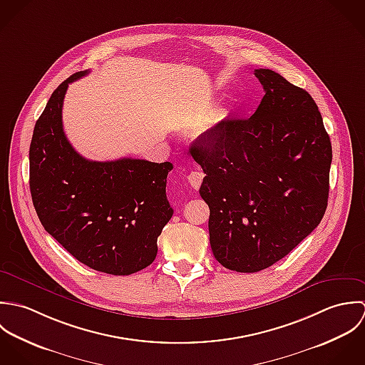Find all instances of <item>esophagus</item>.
<instances>
[{
    "mask_svg": "<svg viewBox=\"0 0 365 365\" xmlns=\"http://www.w3.org/2000/svg\"><path fill=\"white\" fill-rule=\"evenodd\" d=\"M203 176H205V175H203L202 172L195 170V172H192V173L187 176V180H189V183H190L195 189H199V187H200V185H202Z\"/></svg>",
    "mask_w": 365,
    "mask_h": 365,
    "instance_id": "esophagus-1",
    "label": "esophagus"
}]
</instances>
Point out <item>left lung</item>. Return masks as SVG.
Returning a JSON list of instances; mask_svg holds the SVG:
<instances>
[{
	"mask_svg": "<svg viewBox=\"0 0 365 365\" xmlns=\"http://www.w3.org/2000/svg\"><path fill=\"white\" fill-rule=\"evenodd\" d=\"M247 120H224L190 153L206 173L215 258L237 272L262 271L304 240L329 199L331 143L312 96L269 69Z\"/></svg>",
	"mask_w": 365,
	"mask_h": 365,
	"instance_id": "8db88e82",
	"label": "left lung"
}]
</instances>
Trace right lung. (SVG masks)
Listing matches in <instances>:
<instances>
[{
	"instance_id": "1",
	"label": "right lung",
	"mask_w": 365,
	"mask_h": 365,
	"mask_svg": "<svg viewBox=\"0 0 365 365\" xmlns=\"http://www.w3.org/2000/svg\"><path fill=\"white\" fill-rule=\"evenodd\" d=\"M77 72L51 96L29 146V189L45 230L77 261L110 275L150 265L173 209L166 199L170 162L88 160L68 141L62 107Z\"/></svg>"
}]
</instances>
